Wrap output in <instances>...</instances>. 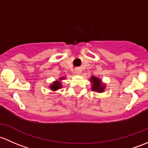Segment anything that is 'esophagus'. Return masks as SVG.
Here are the masks:
<instances>
[{"label":"esophagus","instance_id":"obj_1","mask_svg":"<svg viewBox=\"0 0 148 148\" xmlns=\"http://www.w3.org/2000/svg\"><path fill=\"white\" fill-rule=\"evenodd\" d=\"M75 73L77 75H80L81 74L82 71L80 68H76V69H75Z\"/></svg>","mask_w":148,"mask_h":148}]
</instances>
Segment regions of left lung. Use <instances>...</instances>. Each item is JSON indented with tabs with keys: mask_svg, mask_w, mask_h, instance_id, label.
<instances>
[{
	"mask_svg": "<svg viewBox=\"0 0 148 148\" xmlns=\"http://www.w3.org/2000/svg\"><path fill=\"white\" fill-rule=\"evenodd\" d=\"M90 82L91 83V90L94 92H103L106 89V84L102 82L101 79L95 76H91L90 78Z\"/></svg>",
	"mask_w": 148,
	"mask_h": 148,
	"instance_id": "obj_1",
	"label": "left lung"
}]
</instances>
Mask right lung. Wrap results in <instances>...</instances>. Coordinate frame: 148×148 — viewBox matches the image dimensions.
<instances>
[{"mask_svg":"<svg viewBox=\"0 0 148 148\" xmlns=\"http://www.w3.org/2000/svg\"><path fill=\"white\" fill-rule=\"evenodd\" d=\"M65 77H59L58 80H56V81L53 82V83H52V84L49 86L50 89L53 91H56V90H58L62 88V85H62L61 81L63 80H64V79H65Z\"/></svg>","mask_w":148,"mask_h":148,"instance_id":"add662e5","label":"right lung"}]
</instances>
